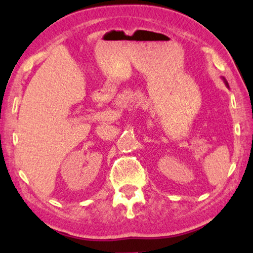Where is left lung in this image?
Segmentation results:
<instances>
[{"instance_id":"1","label":"left lung","mask_w":253,"mask_h":253,"mask_svg":"<svg viewBox=\"0 0 253 253\" xmlns=\"http://www.w3.org/2000/svg\"><path fill=\"white\" fill-rule=\"evenodd\" d=\"M222 80H223V83L226 84V86H227V87H229V86H228V83H227V80L225 79V78H222Z\"/></svg>"}]
</instances>
